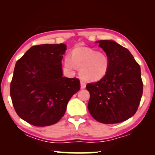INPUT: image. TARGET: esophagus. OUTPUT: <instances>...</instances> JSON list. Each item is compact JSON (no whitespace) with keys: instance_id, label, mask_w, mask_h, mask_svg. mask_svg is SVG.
<instances>
[{"instance_id":"obj_1","label":"esophagus","mask_w":155,"mask_h":155,"mask_svg":"<svg viewBox=\"0 0 155 155\" xmlns=\"http://www.w3.org/2000/svg\"><path fill=\"white\" fill-rule=\"evenodd\" d=\"M80 84H81V88L82 89L85 88L86 83H85V82L84 81V80H81V81H80Z\"/></svg>"}]
</instances>
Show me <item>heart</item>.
Segmentation results:
<instances>
[{"mask_svg": "<svg viewBox=\"0 0 155 155\" xmlns=\"http://www.w3.org/2000/svg\"><path fill=\"white\" fill-rule=\"evenodd\" d=\"M65 66L80 68V75L87 81H99L107 75L110 68L109 56L90 48H78L65 58Z\"/></svg>", "mask_w": 155, "mask_h": 155, "instance_id": "obj_1", "label": "heart"}]
</instances>
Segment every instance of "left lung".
Masks as SVG:
<instances>
[{"label":"left lung","mask_w":155,"mask_h":155,"mask_svg":"<svg viewBox=\"0 0 155 155\" xmlns=\"http://www.w3.org/2000/svg\"><path fill=\"white\" fill-rule=\"evenodd\" d=\"M110 60L107 75L86 85L90 94L88 110L97 121L118 124L136 113L143 95L140 67L126 48L114 41H97Z\"/></svg>","instance_id":"left-lung-1"}]
</instances>
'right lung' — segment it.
<instances>
[{
	"label": "right lung",
	"instance_id": "obj_1",
	"mask_svg": "<svg viewBox=\"0 0 155 155\" xmlns=\"http://www.w3.org/2000/svg\"><path fill=\"white\" fill-rule=\"evenodd\" d=\"M65 49L63 44L33 46L17 61L10 97L17 114L29 124L43 127L59 121L80 90L78 78L63 77Z\"/></svg>",
	"mask_w": 155,
	"mask_h": 155
}]
</instances>
